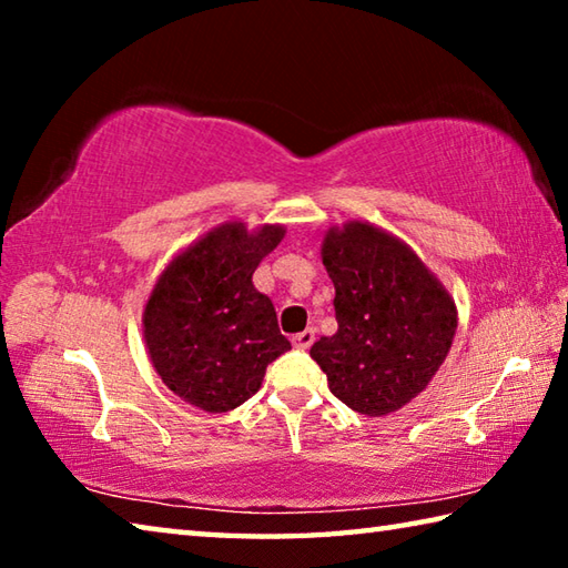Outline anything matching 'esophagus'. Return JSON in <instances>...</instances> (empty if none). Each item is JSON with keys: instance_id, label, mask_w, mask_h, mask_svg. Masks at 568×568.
I'll return each mask as SVG.
<instances>
[{"instance_id": "obj_1", "label": "esophagus", "mask_w": 568, "mask_h": 568, "mask_svg": "<svg viewBox=\"0 0 568 568\" xmlns=\"http://www.w3.org/2000/svg\"><path fill=\"white\" fill-rule=\"evenodd\" d=\"M313 341H315V331L313 328H307V331H301V333L293 335V345H295L297 351H307L313 345Z\"/></svg>"}]
</instances>
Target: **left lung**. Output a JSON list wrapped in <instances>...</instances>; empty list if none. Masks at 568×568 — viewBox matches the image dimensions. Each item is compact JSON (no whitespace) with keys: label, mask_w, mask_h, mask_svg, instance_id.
Masks as SVG:
<instances>
[{"label":"left lung","mask_w":568,"mask_h":568,"mask_svg":"<svg viewBox=\"0 0 568 568\" xmlns=\"http://www.w3.org/2000/svg\"><path fill=\"white\" fill-rule=\"evenodd\" d=\"M321 257L338 331L315 341L311 358L345 406L388 416L444 365L458 328L454 297L416 250L368 220L328 227Z\"/></svg>","instance_id":"left-lung-1"}]
</instances>
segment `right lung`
<instances>
[{
  "instance_id": "right-lung-1",
  "label": "right lung",
  "mask_w": 568,
  "mask_h": 568,
  "mask_svg": "<svg viewBox=\"0 0 568 568\" xmlns=\"http://www.w3.org/2000/svg\"><path fill=\"white\" fill-rule=\"evenodd\" d=\"M285 237V225L247 230L227 220L158 275L142 311V335L162 383L190 406L225 413L255 396L267 363L291 351L273 301L253 273Z\"/></svg>"
}]
</instances>
